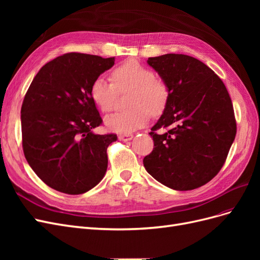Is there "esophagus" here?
Listing matches in <instances>:
<instances>
[{
  "label": "esophagus",
  "instance_id": "1",
  "mask_svg": "<svg viewBox=\"0 0 260 260\" xmlns=\"http://www.w3.org/2000/svg\"><path fill=\"white\" fill-rule=\"evenodd\" d=\"M132 138H133V135H131V133H123V135L119 136V140L123 141V142H127V141L132 140Z\"/></svg>",
  "mask_w": 260,
  "mask_h": 260
}]
</instances>
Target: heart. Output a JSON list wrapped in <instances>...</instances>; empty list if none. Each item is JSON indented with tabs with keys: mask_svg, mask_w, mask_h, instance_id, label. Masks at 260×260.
<instances>
[{
	"mask_svg": "<svg viewBox=\"0 0 260 260\" xmlns=\"http://www.w3.org/2000/svg\"><path fill=\"white\" fill-rule=\"evenodd\" d=\"M113 82L100 76L91 85L92 100L104 113L114 111L118 91L130 90L127 111L116 113L105 118L106 127L115 132L129 133L148 121L153 114H159L166 106L168 86L158 77H155L138 60L130 59L114 69Z\"/></svg>",
	"mask_w": 260,
	"mask_h": 260,
	"instance_id": "1",
	"label": "heart"
}]
</instances>
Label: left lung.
Wrapping results in <instances>:
<instances>
[{"label":"left lung","mask_w":260,"mask_h":260,"mask_svg":"<svg viewBox=\"0 0 260 260\" xmlns=\"http://www.w3.org/2000/svg\"><path fill=\"white\" fill-rule=\"evenodd\" d=\"M168 86L162 115L149 132L153 152L146 171L176 191L198 188L223 166L237 135L232 102L222 80L201 60L183 54L149 57ZM168 127L158 135L155 131Z\"/></svg>","instance_id":"1"}]
</instances>
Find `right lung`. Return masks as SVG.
Returning a JSON list of instances; mask_svg holds the SVG:
<instances>
[{
	"mask_svg": "<svg viewBox=\"0 0 260 260\" xmlns=\"http://www.w3.org/2000/svg\"><path fill=\"white\" fill-rule=\"evenodd\" d=\"M114 64L115 57L64 54L39 70L29 86L20 112L23 154L54 190L82 194L106 174V149L117 136L92 131L102 118L91 85Z\"/></svg>",
	"mask_w": 260,
	"mask_h": 260,
	"instance_id": "1",
	"label": "right lung"
}]
</instances>
